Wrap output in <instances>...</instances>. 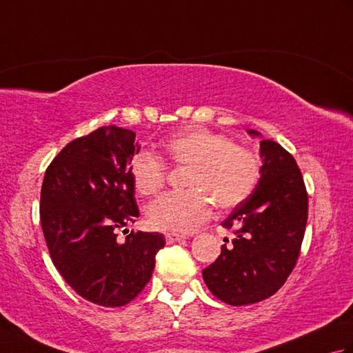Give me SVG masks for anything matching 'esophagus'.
Here are the masks:
<instances>
[{
    "label": "esophagus",
    "mask_w": 353,
    "mask_h": 353,
    "mask_svg": "<svg viewBox=\"0 0 353 353\" xmlns=\"http://www.w3.org/2000/svg\"><path fill=\"white\" fill-rule=\"evenodd\" d=\"M185 236L179 235V234H165V239H167L168 244H174L177 241H182Z\"/></svg>",
    "instance_id": "34e87169"
}]
</instances>
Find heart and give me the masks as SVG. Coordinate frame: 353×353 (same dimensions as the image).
<instances>
[{"instance_id": "1", "label": "heart", "mask_w": 353, "mask_h": 353, "mask_svg": "<svg viewBox=\"0 0 353 353\" xmlns=\"http://www.w3.org/2000/svg\"><path fill=\"white\" fill-rule=\"evenodd\" d=\"M163 157L174 167H188L182 192H168L150 203L147 219L153 228L190 234L209 220L212 205L221 212L239 206L252 196L261 177L254 150L230 142L221 133L194 127L172 134L162 145ZM130 176L142 196H153L167 181V167L156 154L138 152Z\"/></svg>"}]
</instances>
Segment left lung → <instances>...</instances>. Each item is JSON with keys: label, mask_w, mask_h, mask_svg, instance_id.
<instances>
[{"label": "left lung", "mask_w": 353, "mask_h": 353, "mask_svg": "<svg viewBox=\"0 0 353 353\" xmlns=\"http://www.w3.org/2000/svg\"><path fill=\"white\" fill-rule=\"evenodd\" d=\"M259 153L256 188L223 221L234 235L203 270L208 288L232 306L261 302L282 287L301 254L308 220V194L294 157L272 139L261 141Z\"/></svg>", "instance_id": "1"}]
</instances>
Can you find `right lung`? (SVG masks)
<instances>
[{
	"label": "right lung",
	"mask_w": 353,
	"mask_h": 353,
	"mask_svg": "<svg viewBox=\"0 0 353 353\" xmlns=\"http://www.w3.org/2000/svg\"><path fill=\"white\" fill-rule=\"evenodd\" d=\"M134 132L100 127L71 141L45 171L41 224L50 256L70 287L108 308L132 302L152 279L156 253L165 245L157 232L117 230L134 223L130 162L139 152Z\"/></svg>",
	"instance_id": "right-lung-1"
}]
</instances>
